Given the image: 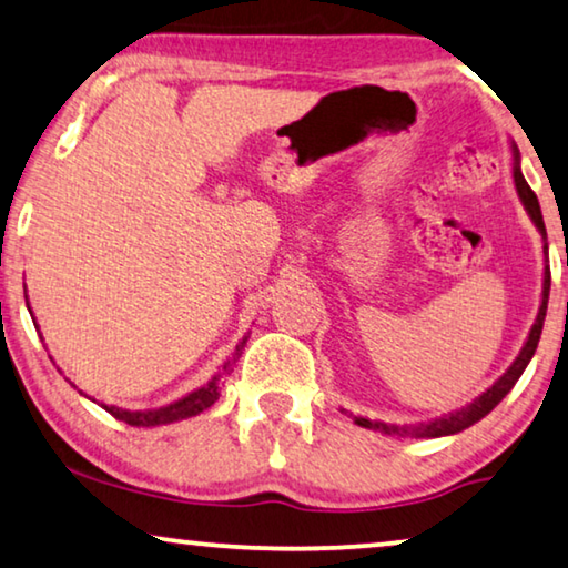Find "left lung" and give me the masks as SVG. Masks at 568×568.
Wrapping results in <instances>:
<instances>
[{"instance_id":"1","label":"left lung","mask_w":568,"mask_h":568,"mask_svg":"<svg viewBox=\"0 0 568 568\" xmlns=\"http://www.w3.org/2000/svg\"><path fill=\"white\" fill-rule=\"evenodd\" d=\"M515 189H518L523 203H526L528 214L536 226L540 230V234L546 236V224H544V214H540V203L538 196L532 193L530 185L526 183V178H523L520 168L515 165ZM548 291H551V270L546 267V277H544V303H540V311H538V318L536 324L530 328V336L526 346H523V352L518 354V359L513 362V367L505 372V375L497 379V383L489 387L487 393H481L477 400L464 405L462 410H454L448 413L444 418H436V420H428V423H420V426H387V423H379V420H369V418H354V423L362 428H372V430H383V434H397V436H416V438H436V436H448V434H459V430L474 426V423L481 420L487 416L489 410L495 408L497 403L503 400V397L513 390V385L518 383V377L523 375V369L528 367V362L532 354L538 349V342H540V332H544V321H546V308H548Z\"/></svg>"}]
</instances>
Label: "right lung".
Masks as SVG:
<instances>
[{"mask_svg":"<svg viewBox=\"0 0 568 568\" xmlns=\"http://www.w3.org/2000/svg\"><path fill=\"white\" fill-rule=\"evenodd\" d=\"M244 344H247V338H242V344L236 346L234 359L226 362L222 375L211 379V383L206 387H201V390L185 395V397H181V400H175L171 405H165V408H158V410H122V408H106V405H104V408L112 413L116 420H124V423H130V426H142V428L163 426V423H173V420L196 416V413L211 408V405L219 400V395H222V377L230 375L232 365L236 359H240V352L244 349Z\"/></svg>","mask_w":568,"mask_h":568,"instance_id":"1","label":"right lung"}]
</instances>
